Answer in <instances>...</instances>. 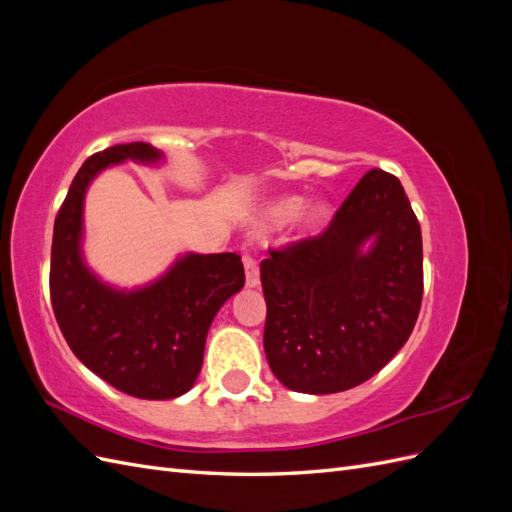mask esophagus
Wrapping results in <instances>:
<instances>
[{"label": "esophagus", "mask_w": 512, "mask_h": 512, "mask_svg": "<svg viewBox=\"0 0 512 512\" xmlns=\"http://www.w3.org/2000/svg\"><path fill=\"white\" fill-rule=\"evenodd\" d=\"M243 267H245V284H247V288H256L260 284L258 262L250 254H245L243 256Z\"/></svg>", "instance_id": "34e87169"}]
</instances>
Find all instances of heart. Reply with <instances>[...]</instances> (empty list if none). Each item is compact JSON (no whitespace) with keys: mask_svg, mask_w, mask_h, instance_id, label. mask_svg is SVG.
<instances>
[{"mask_svg":"<svg viewBox=\"0 0 512 512\" xmlns=\"http://www.w3.org/2000/svg\"><path fill=\"white\" fill-rule=\"evenodd\" d=\"M301 208H303V198L301 196L277 198L265 207V211L260 213L262 226H269V228L284 226V224H288V222L297 218ZM331 215H333L331 205L324 203V200H316V203L307 205L304 211L301 212L299 228H301L303 235H318V232L329 224Z\"/></svg>","mask_w":512,"mask_h":512,"instance_id":"heart-1","label":"heart"}]
</instances>
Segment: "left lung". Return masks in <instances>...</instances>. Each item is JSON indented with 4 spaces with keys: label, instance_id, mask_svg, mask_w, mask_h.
I'll use <instances>...</instances> for the list:
<instances>
[{
    "label": "left lung",
    "instance_id": "left-lung-1",
    "mask_svg": "<svg viewBox=\"0 0 512 512\" xmlns=\"http://www.w3.org/2000/svg\"><path fill=\"white\" fill-rule=\"evenodd\" d=\"M260 284L265 354L286 389L342 393L378 374L423 299L421 226L399 179L369 170L320 237L262 260Z\"/></svg>",
    "mask_w": 512,
    "mask_h": 512
}]
</instances>
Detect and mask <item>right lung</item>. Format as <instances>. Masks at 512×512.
<instances>
[{
  "mask_svg": "<svg viewBox=\"0 0 512 512\" xmlns=\"http://www.w3.org/2000/svg\"><path fill=\"white\" fill-rule=\"evenodd\" d=\"M147 143L94 153L61 205L51 247V303L74 356L117 391L138 399L188 393L203 367L207 333L220 307L245 284L237 254L185 252L156 280L119 288L87 265L85 194L104 168L164 164Z\"/></svg>",
  "mask_w": 512,
  "mask_h": 512,
  "instance_id": "add662e5",
  "label": "right lung"
}]
</instances>
